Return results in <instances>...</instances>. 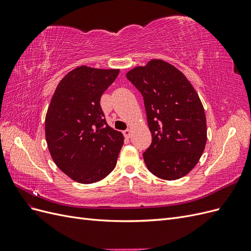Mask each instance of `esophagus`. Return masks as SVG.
I'll use <instances>...</instances> for the list:
<instances>
[{
	"label": "esophagus",
	"mask_w": 251,
	"mask_h": 251,
	"mask_svg": "<svg viewBox=\"0 0 251 251\" xmlns=\"http://www.w3.org/2000/svg\"><path fill=\"white\" fill-rule=\"evenodd\" d=\"M131 135H132V131L130 130V128H126V130L124 131V136L126 138H130Z\"/></svg>",
	"instance_id": "1"
}]
</instances>
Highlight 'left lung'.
Segmentation results:
<instances>
[{
	"instance_id": "obj_1",
	"label": "left lung",
	"mask_w": 251,
	"mask_h": 251,
	"mask_svg": "<svg viewBox=\"0 0 251 251\" xmlns=\"http://www.w3.org/2000/svg\"><path fill=\"white\" fill-rule=\"evenodd\" d=\"M126 78L141 93L146 107L151 133L143 153L148 170L164 180L184 177L198 163L207 139L198 94L183 73L161 59L134 68Z\"/></svg>"
}]
</instances>
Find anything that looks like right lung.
<instances>
[{
	"mask_svg": "<svg viewBox=\"0 0 251 251\" xmlns=\"http://www.w3.org/2000/svg\"><path fill=\"white\" fill-rule=\"evenodd\" d=\"M119 70L80 66L60 80L45 120L48 149L58 169L82 184L114 170L124 135L108 126L100 97Z\"/></svg>",
	"mask_w": 251,
	"mask_h": 251,
	"instance_id": "right-lung-1",
	"label": "right lung"
}]
</instances>
